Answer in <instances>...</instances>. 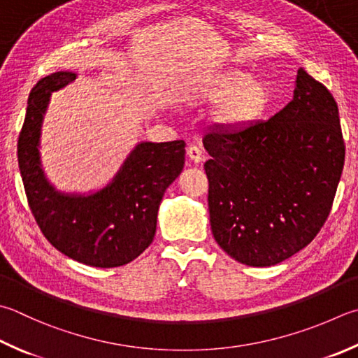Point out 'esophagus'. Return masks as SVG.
<instances>
[{"label":"esophagus","instance_id":"1","mask_svg":"<svg viewBox=\"0 0 358 358\" xmlns=\"http://www.w3.org/2000/svg\"><path fill=\"white\" fill-rule=\"evenodd\" d=\"M187 156L192 162H194V164H199V162L204 159V156H202V150L196 145H190L187 148Z\"/></svg>","mask_w":358,"mask_h":358}]
</instances>
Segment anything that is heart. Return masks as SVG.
I'll use <instances>...</instances> for the list:
<instances>
[{"instance_id":"heart-1","label":"heart","mask_w":358,"mask_h":358,"mask_svg":"<svg viewBox=\"0 0 358 358\" xmlns=\"http://www.w3.org/2000/svg\"><path fill=\"white\" fill-rule=\"evenodd\" d=\"M193 98L206 104L221 102L215 112L217 121L231 127H243L262 115L268 106L269 92L263 80L231 70L201 79L194 87Z\"/></svg>"}]
</instances>
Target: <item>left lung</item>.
I'll return each instance as SVG.
<instances>
[{"instance_id":"8db88e82","label":"left lung","mask_w":358,"mask_h":358,"mask_svg":"<svg viewBox=\"0 0 358 358\" xmlns=\"http://www.w3.org/2000/svg\"><path fill=\"white\" fill-rule=\"evenodd\" d=\"M202 143L212 234L222 251L243 265L271 266L316 237L341 178L345 140L332 93L304 69L275 115L212 129Z\"/></svg>"}]
</instances>
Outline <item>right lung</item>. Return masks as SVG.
I'll return each instance as SVG.
<instances>
[{"label":"right lung","instance_id":"obj_1","mask_svg":"<svg viewBox=\"0 0 358 358\" xmlns=\"http://www.w3.org/2000/svg\"><path fill=\"white\" fill-rule=\"evenodd\" d=\"M74 79L76 73L56 71L31 90L18 137V166L31 212L46 240L84 265L115 268L137 259L152 243L160 201L185 164V141H141L109 184L95 193L56 190L40 162V134L51 93Z\"/></svg>","mask_w":358,"mask_h":358}]
</instances>
